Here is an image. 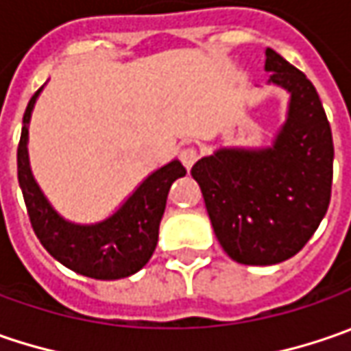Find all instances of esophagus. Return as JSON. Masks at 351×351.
<instances>
[{
  "label": "esophagus",
  "instance_id": "esophagus-1",
  "mask_svg": "<svg viewBox=\"0 0 351 351\" xmlns=\"http://www.w3.org/2000/svg\"><path fill=\"white\" fill-rule=\"evenodd\" d=\"M196 159H198V149L196 147H184V149H180V160H182V165L186 169H191L192 165L196 162Z\"/></svg>",
  "mask_w": 351,
  "mask_h": 351
}]
</instances>
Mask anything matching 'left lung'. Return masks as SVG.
Segmentation results:
<instances>
[{
    "mask_svg": "<svg viewBox=\"0 0 351 351\" xmlns=\"http://www.w3.org/2000/svg\"><path fill=\"white\" fill-rule=\"evenodd\" d=\"M269 84L289 94L287 121L265 149L221 147L191 175L200 184L214 234L243 265H275L297 255L326 214L334 143L313 82L273 49Z\"/></svg>",
    "mask_w": 351,
    "mask_h": 351,
    "instance_id": "1",
    "label": "left lung"
}]
</instances>
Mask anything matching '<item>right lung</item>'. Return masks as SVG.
<instances>
[{
  "instance_id": "obj_1",
  "label": "right lung",
  "mask_w": 351,
  "mask_h": 351,
  "mask_svg": "<svg viewBox=\"0 0 351 351\" xmlns=\"http://www.w3.org/2000/svg\"><path fill=\"white\" fill-rule=\"evenodd\" d=\"M40 90L43 88H38L29 99L17 147V178L31 226L43 247L72 271L101 281L130 277L145 267L155 252L171 184L186 175V169L176 159L160 167L159 171L147 176L115 214L104 221L82 226L64 220L49 204L29 167L27 125Z\"/></svg>"
}]
</instances>
